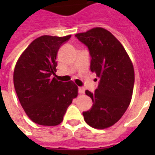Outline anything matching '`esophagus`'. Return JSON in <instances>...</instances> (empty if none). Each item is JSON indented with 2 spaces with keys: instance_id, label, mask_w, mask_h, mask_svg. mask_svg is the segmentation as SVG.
<instances>
[{
  "instance_id": "obj_1",
  "label": "esophagus",
  "mask_w": 155,
  "mask_h": 155,
  "mask_svg": "<svg viewBox=\"0 0 155 155\" xmlns=\"http://www.w3.org/2000/svg\"><path fill=\"white\" fill-rule=\"evenodd\" d=\"M84 92H85V89L84 88V87H79V93H80V94H84Z\"/></svg>"
}]
</instances>
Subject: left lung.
<instances>
[{
  "label": "left lung",
  "instance_id": "left-lung-1",
  "mask_svg": "<svg viewBox=\"0 0 155 155\" xmlns=\"http://www.w3.org/2000/svg\"><path fill=\"white\" fill-rule=\"evenodd\" d=\"M75 37L89 49L92 57L90 69L100 78L93 93L86 90L92 98V108L83 116L91 127L104 130L120 120L132 99L134 69L122 44L108 30L95 27Z\"/></svg>",
  "mask_w": 155,
  "mask_h": 155
}]
</instances>
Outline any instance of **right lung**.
<instances>
[{"mask_svg": "<svg viewBox=\"0 0 155 155\" xmlns=\"http://www.w3.org/2000/svg\"><path fill=\"white\" fill-rule=\"evenodd\" d=\"M71 35H43L22 52L13 71V84L23 109L30 120L47 126L59 125L68 106L78 96L73 81L63 83L54 77L59 47Z\"/></svg>", "mask_w": 155, "mask_h": 155, "instance_id": "1", "label": "right lung"}]
</instances>
